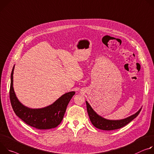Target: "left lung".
<instances>
[{"label": "left lung", "instance_id": "1", "mask_svg": "<svg viewBox=\"0 0 154 154\" xmlns=\"http://www.w3.org/2000/svg\"><path fill=\"white\" fill-rule=\"evenodd\" d=\"M86 103L88 115L93 125L98 129L107 131L119 129L125 126L138 116L142 108H141L136 113L127 118L119 119V120H109L98 115L87 101H86Z\"/></svg>", "mask_w": 154, "mask_h": 154}]
</instances>
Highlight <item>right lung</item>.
I'll return each instance as SVG.
<instances>
[{
    "instance_id": "right-lung-1",
    "label": "right lung",
    "mask_w": 154,
    "mask_h": 154,
    "mask_svg": "<svg viewBox=\"0 0 154 154\" xmlns=\"http://www.w3.org/2000/svg\"><path fill=\"white\" fill-rule=\"evenodd\" d=\"M13 67L11 74L10 98L16 115L27 125L39 130L54 128L62 122L67 105L75 94V91L64 94L51 105L42 108H30L22 104L17 98L13 88Z\"/></svg>"
}]
</instances>
